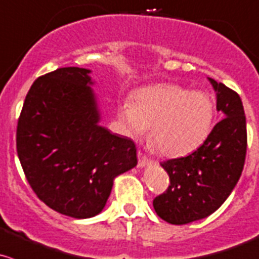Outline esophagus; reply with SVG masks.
<instances>
[{
  "label": "esophagus",
  "mask_w": 259,
  "mask_h": 259,
  "mask_svg": "<svg viewBox=\"0 0 259 259\" xmlns=\"http://www.w3.org/2000/svg\"><path fill=\"white\" fill-rule=\"evenodd\" d=\"M149 163H152V160L148 159L142 152H138V165H139V167H145V165H148Z\"/></svg>",
  "instance_id": "1"
}]
</instances>
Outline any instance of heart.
<instances>
[{
    "mask_svg": "<svg viewBox=\"0 0 259 259\" xmlns=\"http://www.w3.org/2000/svg\"><path fill=\"white\" fill-rule=\"evenodd\" d=\"M214 115L209 95L172 83L140 90L119 112L129 135H144L150 126V142L167 157L185 155L200 147L210 134Z\"/></svg>",
    "mask_w": 259,
    "mask_h": 259,
    "instance_id": "1",
    "label": "heart"
}]
</instances>
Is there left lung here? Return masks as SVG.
Listing matches in <instances>:
<instances>
[{
    "instance_id": "left-lung-1",
    "label": "left lung",
    "mask_w": 259,
    "mask_h": 259,
    "mask_svg": "<svg viewBox=\"0 0 259 259\" xmlns=\"http://www.w3.org/2000/svg\"><path fill=\"white\" fill-rule=\"evenodd\" d=\"M217 109L224 114L202 145L186 157L160 163L169 176L167 191L153 200L160 219L175 225L209 217L228 199L242 175L247 153V122L239 95L209 78Z\"/></svg>"
}]
</instances>
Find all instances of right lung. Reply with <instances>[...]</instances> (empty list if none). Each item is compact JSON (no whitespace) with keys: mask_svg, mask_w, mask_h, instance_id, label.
Masks as SVG:
<instances>
[{"mask_svg":"<svg viewBox=\"0 0 259 259\" xmlns=\"http://www.w3.org/2000/svg\"><path fill=\"white\" fill-rule=\"evenodd\" d=\"M90 69L58 68L35 79L16 130L20 163L45 205L76 219L100 214L114 178L137 165L130 138L100 126Z\"/></svg>","mask_w":259,"mask_h":259,"instance_id":"add662e5","label":"right lung"}]
</instances>
